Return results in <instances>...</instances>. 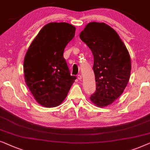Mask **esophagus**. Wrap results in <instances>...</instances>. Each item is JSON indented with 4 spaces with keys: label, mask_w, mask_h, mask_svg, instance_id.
<instances>
[{
    "label": "esophagus",
    "mask_w": 150,
    "mask_h": 150,
    "mask_svg": "<svg viewBox=\"0 0 150 150\" xmlns=\"http://www.w3.org/2000/svg\"><path fill=\"white\" fill-rule=\"evenodd\" d=\"M77 79H79V80H81V79H82V77H81V75H77Z\"/></svg>",
    "instance_id": "34e87169"
}]
</instances>
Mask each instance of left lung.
<instances>
[{
	"mask_svg": "<svg viewBox=\"0 0 150 150\" xmlns=\"http://www.w3.org/2000/svg\"><path fill=\"white\" fill-rule=\"evenodd\" d=\"M79 37L94 57L97 88L90 99L97 106H106L120 97L129 81L131 59L128 51L117 32L103 23H88Z\"/></svg>",
	"mask_w": 150,
	"mask_h": 150,
	"instance_id": "8db88e82",
	"label": "left lung"
}]
</instances>
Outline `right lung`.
<instances>
[{
  "label": "right lung",
  "mask_w": 150,
  "mask_h": 150,
  "mask_svg": "<svg viewBox=\"0 0 150 150\" xmlns=\"http://www.w3.org/2000/svg\"><path fill=\"white\" fill-rule=\"evenodd\" d=\"M75 32V27L71 24L50 23L40 31L26 53L23 65L26 84L42 106L60 105L76 79L70 74L63 56Z\"/></svg>",
  "instance_id": "obj_1"
}]
</instances>
